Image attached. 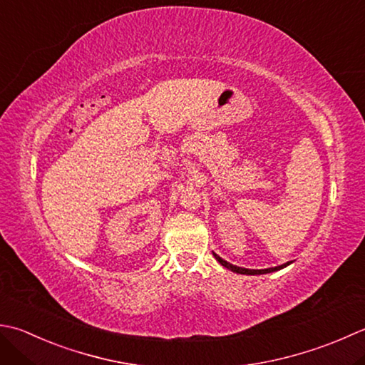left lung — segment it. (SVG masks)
I'll return each instance as SVG.
<instances>
[{"instance_id": "1", "label": "left lung", "mask_w": 365, "mask_h": 365, "mask_svg": "<svg viewBox=\"0 0 365 365\" xmlns=\"http://www.w3.org/2000/svg\"><path fill=\"white\" fill-rule=\"evenodd\" d=\"M213 256H215V259L221 264V266H225L226 269L232 270V272H235V274H244V275H261V274H270V272H275V270H280V269H283V267H287V266H289V264H291V261H289V262H284V264H282V266L269 267V269H245V267H237V266H234V264H230L227 261L221 259L220 256H218V255H215V253H213Z\"/></svg>"}]
</instances>
